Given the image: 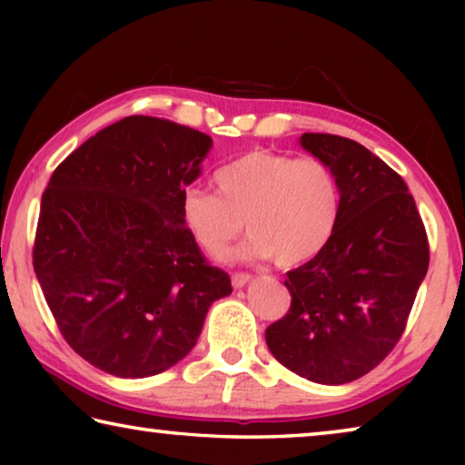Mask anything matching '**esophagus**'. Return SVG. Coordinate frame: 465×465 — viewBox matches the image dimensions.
Instances as JSON below:
<instances>
[{"instance_id": "34e87169", "label": "esophagus", "mask_w": 465, "mask_h": 465, "mask_svg": "<svg viewBox=\"0 0 465 465\" xmlns=\"http://www.w3.org/2000/svg\"><path fill=\"white\" fill-rule=\"evenodd\" d=\"M250 281H252V274H248V272H235L233 277H232V285H233V289H242V287H246Z\"/></svg>"}]
</instances>
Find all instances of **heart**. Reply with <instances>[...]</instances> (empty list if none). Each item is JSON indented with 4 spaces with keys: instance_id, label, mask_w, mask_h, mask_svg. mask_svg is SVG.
<instances>
[{
    "instance_id": "1",
    "label": "heart",
    "mask_w": 465,
    "mask_h": 465,
    "mask_svg": "<svg viewBox=\"0 0 465 465\" xmlns=\"http://www.w3.org/2000/svg\"><path fill=\"white\" fill-rule=\"evenodd\" d=\"M215 186H191L180 199L186 232L209 254H219L246 219L252 233L232 258L297 266L328 246L341 217V186L316 157L256 149L219 168Z\"/></svg>"
}]
</instances>
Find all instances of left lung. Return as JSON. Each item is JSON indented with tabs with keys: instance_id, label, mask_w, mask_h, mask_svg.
<instances>
[{
	"instance_id": "1",
	"label": "left lung",
	"mask_w": 465,
	"mask_h": 465,
	"mask_svg": "<svg viewBox=\"0 0 465 465\" xmlns=\"http://www.w3.org/2000/svg\"><path fill=\"white\" fill-rule=\"evenodd\" d=\"M299 145L341 186L328 246L287 272V316L266 328L272 357L313 383L359 380L390 355L429 269L422 219L402 176L357 141L303 133Z\"/></svg>"
}]
</instances>
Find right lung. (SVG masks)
Here are the masks:
<instances>
[{"label":"right lung","instance_id":"add662e5","mask_svg":"<svg viewBox=\"0 0 465 465\" xmlns=\"http://www.w3.org/2000/svg\"><path fill=\"white\" fill-rule=\"evenodd\" d=\"M213 139L157 116L98 131L43 193L35 272L67 344L124 380L193 351L211 303L232 293L180 217Z\"/></svg>","mask_w":465,"mask_h":465}]
</instances>
